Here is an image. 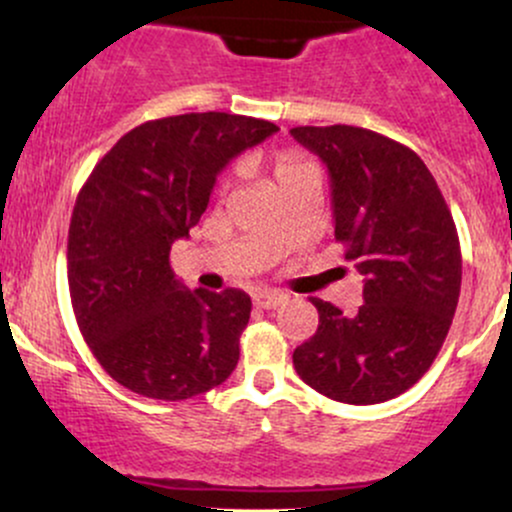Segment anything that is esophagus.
I'll list each match as a JSON object with an SVG mask.
<instances>
[{
    "instance_id": "34e87169",
    "label": "esophagus",
    "mask_w": 512,
    "mask_h": 512,
    "mask_svg": "<svg viewBox=\"0 0 512 512\" xmlns=\"http://www.w3.org/2000/svg\"><path fill=\"white\" fill-rule=\"evenodd\" d=\"M252 301H255L257 308L274 310V308H279V305L286 301V296H284V293H276V291H262V293H257V296L252 298Z\"/></svg>"
}]
</instances>
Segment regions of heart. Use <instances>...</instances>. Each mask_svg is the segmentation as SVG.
Wrapping results in <instances>:
<instances>
[{
    "label": "heart",
    "mask_w": 512,
    "mask_h": 512,
    "mask_svg": "<svg viewBox=\"0 0 512 512\" xmlns=\"http://www.w3.org/2000/svg\"><path fill=\"white\" fill-rule=\"evenodd\" d=\"M305 168H313V166H310L308 161H303V158L296 156V154H279L274 158V178H276V182H279V185H281V182L291 180L293 175H298Z\"/></svg>",
    "instance_id": "obj_1"
}]
</instances>
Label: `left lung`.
Here are the masks:
<instances>
[{
  "label": "left lung",
  "instance_id": "obj_1",
  "mask_svg": "<svg viewBox=\"0 0 512 512\" xmlns=\"http://www.w3.org/2000/svg\"><path fill=\"white\" fill-rule=\"evenodd\" d=\"M291 134L330 170L334 238L366 276L356 315L310 298L320 325L293 368L337 402H387L419 383L448 337L462 284L455 221L409 146L351 125Z\"/></svg>",
  "mask_w": 512,
  "mask_h": 512
}]
</instances>
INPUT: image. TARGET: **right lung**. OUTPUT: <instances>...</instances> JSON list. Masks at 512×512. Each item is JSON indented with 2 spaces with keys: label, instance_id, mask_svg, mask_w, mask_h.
<instances>
[{
  "label": "right lung",
  "instance_id": "right-lung-1",
  "mask_svg": "<svg viewBox=\"0 0 512 512\" xmlns=\"http://www.w3.org/2000/svg\"><path fill=\"white\" fill-rule=\"evenodd\" d=\"M276 129L231 113L161 117L91 170L69 223L67 279L81 337L115 383L180 402L238 366L250 296L185 289L170 245L197 226L226 163Z\"/></svg>",
  "mask_w": 512,
  "mask_h": 512
}]
</instances>
